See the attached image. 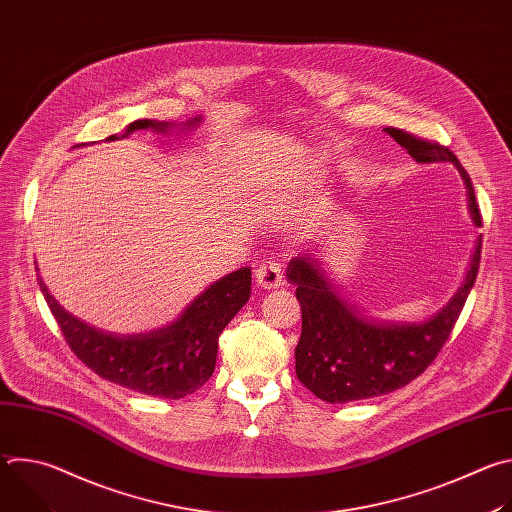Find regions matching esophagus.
<instances>
[{"label": "esophagus", "instance_id": "1", "mask_svg": "<svg viewBox=\"0 0 512 512\" xmlns=\"http://www.w3.org/2000/svg\"><path fill=\"white\" fill-rule=\"evenodd\" d=\"M255 281L265 287V289H271V287H279L283 283V267L279 261L275 259H265L257 265L255 269Z\"/></svg>", "mask_w": 512, "mask_h": 512}]
</instances>
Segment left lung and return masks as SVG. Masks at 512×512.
Listing matches in <instances>:
<instances>
[{
    "instance_id": "8db88e82",
    "label": "left lung",
    "mask_w": 512,
    "mask_h": 512,
    "mask_svg": "<svg viewBox=\"0 0 512 512\" xmlns=\"http://www.w3.org/2000/svg\"><path fill=\"white\" fill-rule=\"evenodd\" d=\"M401 148L419 162H452L468 190L470 216L482 227L474 186L460 160L440 143L397 127H385ZM478 237L470 269L456 296L431 320L419 324L379 322L350 306L312 255L289 261L287 279L296 285L302 306V336L296 346V375L318 399L348 403L397 391L417 379L440 354L474 287L480 267Z\"/></svg>"
}]
</instances>
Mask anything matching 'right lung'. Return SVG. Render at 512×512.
I'll use <instances>...</instances> for the list:
<instances>
[{
	"label": "right lung",
	"instance_id": "right-lung-1",
	"mask_svg": "<svg viewBox=\"0 0 512 512\" xmlns=\"http://www.w3.org/2000/svg\"><path fill=\"white\" fill-rule=\"evenodd\" d=\"M200 123V117L188 125ZM172 123L137 119L125 127L123 139L137 129L172 131ZM38 285L56 318L70 350L101 379L131 391L160 399H182L200 389L212 375L218 352V336L251 296V269L241 267L214 281L184 310V314L158 330L141 334H115L95 328L68 314L42 279Z\"/></svg>",
	"mask_w": 512,
	"mask_h": 512
}]
</instances>
